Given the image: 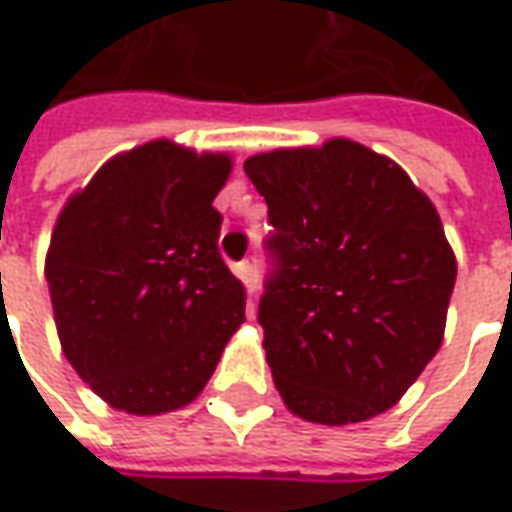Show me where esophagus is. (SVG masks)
<instances>
[{
  "label": "esophagus",
  "instance_id": "esophagus-1",
  "mask_svg": "<svg viewBox=\"0 0 512 512\" xmlns=\"http://www.w3.org/2000/svg\"><path fill=\"white\" fill-rule=\"evenodd\" d=\"M236 276L245 281L248 293H256V290H259V270H256V259H253V256H248L245 262L236 264Z\"/></svg>",
  "mask_w": 512,
  "mask_h": 512
}]
</instances>
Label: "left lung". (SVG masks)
Returning <instances> with one entry per match:
<instances>
[{"instance_id": "obj_1", "label": "left lung", "mask_w": 512, "mask_h": 512, "mask_svg": "<svg viewBox=\"0 0 512 512\" xmlns=\"http://www.w3.org/2000/svg\"><path fill=\"white\" fill-rule=\"evenodd\" d=\"M279 270L259 301L284 406L318 425L372 420L437 355L456 256L434 202L392 157L346 137L253 154Z\"/></svg>"}]
</instances>
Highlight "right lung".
Segmentation results:
<instances>
[{
  "label": "right lung",
  "mask_w": 512,
  "mask_h": 512,
  "mask_svg": "<svg viewBox=\"0 0 512 512\" xmlns=\"http://www.w3.org/2000/svg\"><path fill=\"white\" fill-rule=\"evenodd\" d=\"M233 157L149 140L109 157L50 236L61 352L104 403L157 417L194 403L245 321L216 239Z\"/></svg>",
  "instance_id": "1"
}]
</instances>
